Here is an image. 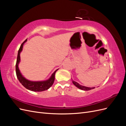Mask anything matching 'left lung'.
Returning a JSON list of instances; mask_svg holds the SVG:
<instances>
[{
  "label": "left lung",
  "mask_w": 126,
  "mask_h": 126,
  "mask_svg": "<svg viewBox=\"0 0 126 126\" xmlns=\"http://www.w3.org/2000/svg\"><path fill=\"white\" fill-rule=\"evenodd\" d=\"M72 83H73V84L77 87V88H78L79 89H81V90H85V91H87V90H90L91 89H94V87H85V86H81L80 85H79V83L77 82H76L74 80H72Z\"/></svg>",
  "instance_id": "left-lung-1"
}]
</instances>
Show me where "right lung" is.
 Masks as SVG:
<instances>
[{
    "label": "right lung",
    "instance_id": "right-lung-1",
    "mask_svg": "<svg viewBox=\"0 0 126 126\" xmlns=\"http://www.w3.org/2000/svg\"><path fill=\"white\" fill-rule=\"evenodd\" d=\"M27 39H26L23 42V43L21 45L18 52L17 62L16 64V72L17 78L18 79V80L19 81V82L22 85V86H24L26 89H27L28 90L32 91H43L46 90H47L53 85V83H54L55 80V73L58 69H57L54 73L52 74L50 78L47 80L41 81H32L28 80L26 79L24 77L22 76V75L20 73L19 69L18 64L19 63L20 60V54L22 50L23 45L25 42L27 41Z\"/></svg>",
    "mask_w": 126,
    "mask_h": 126
}]
</instances>
